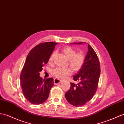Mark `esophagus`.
<instances>
[{
    "label": "esophagus",
    "instance_id": "obj_1",
    "mask_svg": "<svg viewBox=\"0 0 124 124\" xmlns=\"http://www.w3.org/2000/svg\"><path fill=\"white\" fill-rule=\"evenodd\" d=\"M61 81H62V80L59 79H54V84H55V85L60 83Z\"/></svg>",
    "mask_w": 124,
    "mask_h": 124
}]
</instances>
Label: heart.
Segmentation results:
<instances>
[{"label": "heart", "instance_id": "1", "mask_svg": "<svg viewBox=\"0 0 124 124\" xmlns=\"http://www.w3.org/2000/svg\"><path fill=\"white\" fill-rule=\"evenodd\" d=\"M62 52L68 59L69 64L72 70L78 71L83 66L85 61V55L82 53H76V51L73 48L70 46L65 47L62 49ZM55 55V52L51 54L49 59V62H52L54 57ZM72 70L70 68H63L58 67L52 71L53 75L57 78L63 79L70 75Z\"/></svg>", "mask_w": 124, "mask_h": 124}]
</instances>
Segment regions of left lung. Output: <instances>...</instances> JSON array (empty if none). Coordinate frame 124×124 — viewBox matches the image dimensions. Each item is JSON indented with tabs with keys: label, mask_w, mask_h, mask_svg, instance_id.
Masks as SVG:
<instances>
[{
	"label": "left lung",
	"mask_w": 124,
	"mask_h": 124,
	"mask_svg": "<svg viewBox=\"0 0 124 124\" xmlns=\"http://www.w3.org/2000/svg\"><path fill=\"white\" fill-rule=\"evenodd\" d=\"M82 43L76 42L71 44ZM88 47L84 64L73 77L74 81L78 83H70L71 87L65 94L67 101L76 107L82 106L90 101L96 93L98 85L100 74V63L93 47L89 44Z\"/></svg>",
	"instance_id": "1"
}]
</instances>
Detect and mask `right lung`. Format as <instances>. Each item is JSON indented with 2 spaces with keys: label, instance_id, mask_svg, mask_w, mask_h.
Returning <instances> with one entry per match:
<instances>
[{
  "label": "right lung",
  "instance_id": "1",
  "mask_svg": "<svg viewBox=\"0 0 124 124\" xmlns=\"http://www.w3.org/2000/svg\"><path fill=\"white\" fill-rule=\"evenodd\" d=\"M57 43H40L30 52L20 76L23 94L31 103L39 105L44 102L54 85L52 78L43 80L39 72L46 64Z\"/></svg>",
  "mask_w": 124,
  "mask_h": 124
}]
</instances>
